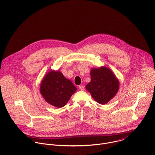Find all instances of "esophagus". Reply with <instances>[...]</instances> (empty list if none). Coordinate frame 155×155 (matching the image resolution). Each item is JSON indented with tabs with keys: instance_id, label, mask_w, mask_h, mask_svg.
<instances>
[{
	"instance_id": "34e87169",
	"label": "esophagus",
	"mask_w": 155,
	"mask_h": 155,
	"mask_svg": "<svg viewBox=\"0 0 155 155\" xmlns=\"http://www.w3.org/2000/svg\"><path fill=\"white\" fill-rule=\"evenodd\" d=\"M79 90H81V91H84V89H85V88H84V87L83 85H79Z\"/></svg>"
}]
</instances>
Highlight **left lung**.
Listing matches in <instances>:
<instances>
[{
    "instance_id": "8db88e82",
    "label": "left lung",
    "mask_w": 155,
    "mask_h": 155,
    "mask_svg": "<svg viewBox=\"0 0 155 155\" xmlns=\"http://www.w3.org/2000/svg\"><path fill=\"white\" fill-rule=\"evenodd\" d=\"M90 74L91 81L85 87L87 90L97 103H108L118 91V79L110 68L104 66L93 68Z\"/></svg>"
}]
</instances>
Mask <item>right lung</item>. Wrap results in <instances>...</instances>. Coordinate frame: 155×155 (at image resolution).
Listing matches in <instances>:
<instances>
[{
  "instance_id": "add662e5",
  "label": "right lung",
  "mask_w": 155,
  "mask_h": 155,
  "mask_svg": "<svg viewBox=\"0 0 155 155\" xmlns=\"http://www.w3.org/2000/svg\"><path fill=\"white\" fill-rule=\"evenodd\" d=\"M77 90L72 82L59 70H51L43 78L40 91L46 102L58 108L64 106Z\"/></svg>"
}]
</instances>
